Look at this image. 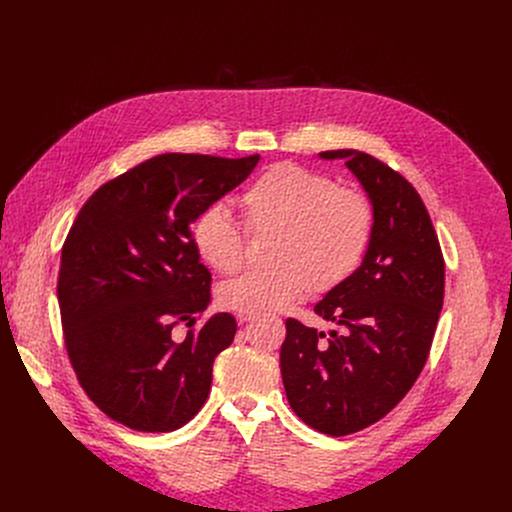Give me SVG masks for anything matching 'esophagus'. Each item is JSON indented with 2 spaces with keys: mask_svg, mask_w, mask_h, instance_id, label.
Returning <instances> with one entry per match:
<instances>
[{
  "mask_svg": "<svg viewBox=\"0 0 512 512\" xmlns=\"http://www.w3.org/2000/svg\"><path fill=\"white\" fill-rule=\"evenodd\" d=\"M257 316L255 314H247V312H239L237 314V320L241 322V324H247V322H253Z\"/></svg>",
  "mask_w": 512,
  "mask_h": 512,
  "instance_id": "1",
  "label": "esophagus"
}]
</instances>
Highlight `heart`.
<instances>
[{
	"label": "heart",
	"instance_id": "obj_1",
	"mask_svg": "<svg viewBox=\"0 0 512 512\" xmlns=\"http://www.w3.org/2000/svg\"><path fill=\"white\" fill-rule=\"evenodd\" d=\"M251 233H275L271 269L247 271L221 289L235 312H281L308 291H330L362 263L373 237V206L352 188L296 164H277L241 196ZM192 245L218 273H235L245 257V233L223 204L204 208L192 223Z\"/></svg>",
	"mask_w": 512,
	"mask_h": 512
}]
</instances>
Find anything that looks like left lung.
Returning <instances> with one entry per match:
<instances>
[{
	"mask_svg": "<svg viewBox=\"0 0 512 512\" xmlns=\"http://www.w3.org/2000/svg\"><path fill=\"white\" fill-rule=\"evenodd\" d=\"M318 156L344 160L367 192L373 237L360 267L314 308L342 332L326 338L289 318L279 364L291 409L338 437L383 419L417 381L442 312L446 269L427 208L401 174L358 150Z\"/></svg>",
	"mask_w": 512,
	"mask_h": 512,
	"instance_id": "left-lung-1",
	"label": "left lung"
}]
</instances>
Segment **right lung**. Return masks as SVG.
Segmentation results:
<instances>
[{"mask_svg": "<svg viewBox=\"0 0 512 512\" xmlns=\"http://www.w3.org/2000/svg\"><path fill=\"white\" fill-rule=\"evenodd\" d=\"M259 156L162 154L103 184L81 208L60 257L64 344L81 387L113 421L166 433L204 405L214 358L237 322L214 314L210 271L192 245L196 216L249 178Z\"/></svg>", "mask_w": 512, "mask_h": 512, "instance_id": "add662e5", "label": "right lung"}]
</instances>
